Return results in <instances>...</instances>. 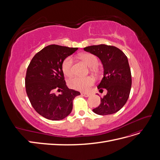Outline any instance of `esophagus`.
Instances as JSON below:
<instances>
[{
  "label": "esophagus",
  "mask_w": 160,
  "mask_h": 160,
  "mask_svg": "<svg viewBox=\"0 0 160 160\" xmlns=\"http://www.w3.org/2000/svg\"><path fill=\"white\" fill-rule=\"evenodd\" d=\"M81 95L84 96V97H86V98H88V97H89L91 95V93H81Z\"/></svg>",
  "instance_id": "1"
}]
</instances>
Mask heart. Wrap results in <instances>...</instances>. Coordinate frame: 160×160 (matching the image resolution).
Masks as SVG:
<instances>
[{
	"label": "heart",
	"instance_id": "b5f03b06",
	"mask_svg": "<svg viewBox=\"0 0 160 160\" xmlns=\"http://www.w3.org/2000/svg\"><path fill=\"white\" fill-rule=\"evenodd\" d=\"M79 58L91 68L95 69V67L98 65L99 61L98 58L91 53H82L79 55ZM72 66H73V61H72V57L70 56L66 57L61 65L62 72L66 76L71 77L73 74ZM93 83L94 79L91 77H75L69 80L68 85L71 88L73 89L85 91H88Z\"/></svg>",
	"mask_w": 160,
	"mask_h": 160
}]
</instances>
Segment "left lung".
I'll return each mask as SVG.
<instances>
[{
    "label": "left lung",
    "instance_id": "left-lung-1",
    "mask_svg": "<svg viewBox=\"0 0 160 160\" xmlns=\"http://www.w3.org/2000/svg\"><path fill=\"white\" fill-rule=\"evenodd\" d=\"M101 60L103 67V77L98 85L100 90L108 93L101 98V103L93 109L100 115L118 112L126 103L132 88V74L127 56L118 48L101 44L84 48Z\"/></svg>",
    "mask_w": 160,
    "mask_h": 160
}]
</instances>
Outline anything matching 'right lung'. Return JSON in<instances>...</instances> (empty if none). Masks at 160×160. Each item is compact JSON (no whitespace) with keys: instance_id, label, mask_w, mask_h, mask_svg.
I'll use <instances>...</instances> for the list:
<instances>
[{"instance_id":"right-lung-1","label":"right lung","mask_w":160,"mask_h":160,"mask_svg":"<svg viewBox=\"0 0 160 160\" xmlns=\"http://www.w3.org/2000/svg\"><path fill=\"white\" fill-rule=\"evenodd\" d=\"M78 48L51 45L38 52L28 65L25 88L30 102L37 112L46 119L57 121L68 116L72 109V101L79 91L66 85L61 65L66 57ZM55 89H62L57 96Z\"/></svg>"}]
</instances>
